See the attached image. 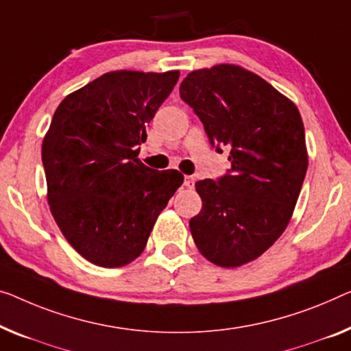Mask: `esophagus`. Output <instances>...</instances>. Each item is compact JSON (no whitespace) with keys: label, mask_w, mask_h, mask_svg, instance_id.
I'll return each instance as SVG.
<instances>
[{"label":"esophagus","mask_w":351,"mask_h":351,"mask_svg":"<svg viewBox=\"0 0 351 351\" xmlns=\"http://www.w3.org/2000/svg\"><path fill=\"white\" fill-rule=\"evenodd\" d=\"M193 184H195V178L193 176H186L184 178V186L189 187V189H192Z\"/></svg>","instance_id":"obj_1"}]
</instances>
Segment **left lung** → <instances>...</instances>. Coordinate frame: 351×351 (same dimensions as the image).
Returning a JSON list of instances; mask_svg holds the SVG:
<instances>
[{
    "mask_svg": "<svg viewBox=\"0 0 351 351\" xmlns=\"http://www.w3.org/2000/svg\"><path fill=\"white\" fill-rule=\"evenodd\" d=\"M180 96L232 164L217 181L195 182L203 205L189 222L192 238L211 263L237 268L289 226L307 171L304 124L289 97L234 64L191 72Z\"/></svg>",
    "mask_w": 351,
    "mask_h": 351,
    "instance_id": "left-lung-1",
    "label": "left lung"
}]
</instances>
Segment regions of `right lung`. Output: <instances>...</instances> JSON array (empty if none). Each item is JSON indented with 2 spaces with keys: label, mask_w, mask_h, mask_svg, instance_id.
I'll return each instance as SVG.
<instances>
[{
  "label": "right lung",
  "mask_w": 351,
  "mask_h": 351,
  "mask_svg": "<svg viewBox=\"0 0 351 351\" xmlns=\"http://www.w3.org/2000/svg\"><path fill=\"white\" fill-rule=\"evenodd\" d=\"M180 72L114 71L64 97L42 142L50 211L82 257L119 268L143 252L184 176L137 159Z\"/></svg>",
  "instance_id": "right-lung-1"
}]
</instances>
